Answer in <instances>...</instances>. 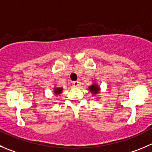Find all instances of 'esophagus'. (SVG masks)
<instances>
[{
	"label": "esophagus",
	"instance_id": "1",
	"mask_svg": "<svg viewBox=\"0 0 152 152\" xmlns=\"http://www.w3.org/2000/svg\"><path fill=\"white\" fill-rule=\"evenodd\" d=\"M72 84H73V86H75V87H77L79 86V81L72 82Z\"/></svg>",
	"mask_w": 152,
	"mask_h": 152
}]
</instances>
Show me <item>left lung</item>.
<instances>
[{"label":"left lung","instance_id":"obj_1","mask_svg":"<svg viewBox=\"0 0 152 152\" xmlns=\"http://www.w3.org/2000/svg\"><path fill=\"white\" fill-rule=\"evenodd\" d=\"M89 90L92 92L93 95H97V94H99V92H100V87L97 83H93L92 86H90L89 87Z\"/></svg>","mask_w":152,"mask_h":152}]
</instances>
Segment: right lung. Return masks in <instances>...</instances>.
Instances as JSON below:
<instances>
[{
  "label": "right lung",
  "instance_id": "add662e5",
  "mask_svg": "<svg viewBox=\"0 0 152 152\" xmlns=\"http://www.w3.org/2000/svg\"><path fill=\"white\" fill-rule=\"evenodd\" d=\"M62 91H63V88L61 87H55L53 89V92H54V94H55L56 95L61 94Z\"/></svg>",
  "mask_w": 152,
  "mask_h": 152
}]
</instances>
